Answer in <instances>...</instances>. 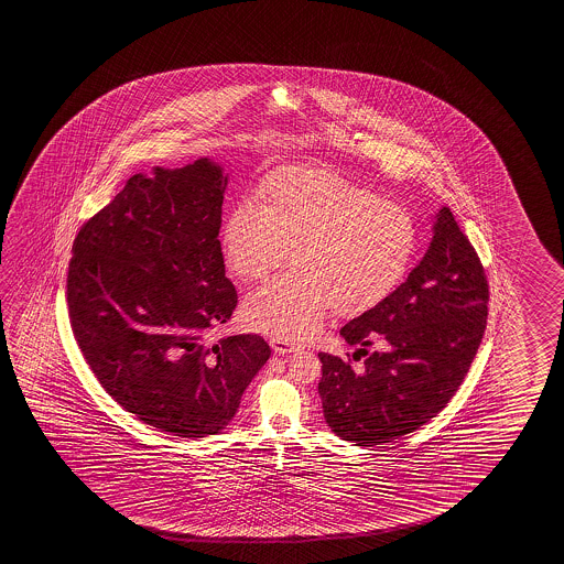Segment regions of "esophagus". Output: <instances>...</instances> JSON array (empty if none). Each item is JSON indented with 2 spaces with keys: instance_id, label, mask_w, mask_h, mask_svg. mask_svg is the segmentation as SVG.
I'll return each instance as SVG.
<instances>
[{
  "instance_id": "esophagus-1",
  "label": "esophagus",
  "mask_w": 564,
  "mask_h": 564,
  "mask_svg": "<svg viewBox=\"0 0 564 564\" xmlns=\"http://www.w3.org/2000/svg\"><path fill=\"white\" fill-rule=\"evenodd\" d=\"M271 349L276 355H289V352L297 351V345L289 343V340L271 339Z\"/></svg>"
}]
</instances>
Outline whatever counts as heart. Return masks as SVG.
Segmentation results:
<instances>
[{
    "label": "heart",
    "mask_w": 564,
    "mask_h": 564,
    "mask_svg": "<svg viewBox=\"0 0 564 564\" xmlns=\"http://www.w3.org/2000/svg\"><path fill=\"white\" fill-rule=\"evenodd\" d=\"M413 217L335 171L289 167L269 175L257 205L241 203L221 227L225 263L241 281L279 276L245 299L249 327L273 339L313 337L333 307L352 317L393 293L415 253Z\"/></svg>",
    "instance_id": "1"
}]
</instances>
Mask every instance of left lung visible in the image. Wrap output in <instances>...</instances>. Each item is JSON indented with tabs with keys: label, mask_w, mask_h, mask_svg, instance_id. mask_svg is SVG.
<instances>
[{
	"label": "left lung",
	"mask_w": 564,
	"mask_h": 564,
	"mask_svg": "<svg viewBox=\"0 0 564 564\" xmlns=\"http://www.w3.org/2000/svg\"><path fill=\"white\" fill-rule=\"evenodd\" d=\"M489 283L453 213H436L433 241L406 281L340 335L355 361L319 352L323 415L359 446L389 443L429 423L457 393L485 335ZM380 343L381 350L366 347Z\"/></svg>",
	"instance_id": "8db88e82"
}]
</instances>
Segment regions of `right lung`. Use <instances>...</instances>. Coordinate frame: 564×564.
Segmentation results:
<instances>
[{
    "label": "right lung",
    "instance_id": "add662e5",
    "mask_svg": "<svg viewBox=\"0 0 564 564\" xmlns=\"http://www.w3.org/2000/svg\"><path fill=\"white\" fill-rule=\"evenodd\" d=\"M227 175L203 158L133 175L74 241L67 308L99 384L180 438L229 425L271 349L259 335L209 343L237 291L219 241Z\"/></svg>",
    "mask_w": 564,
    "mask_h": 564
}]
</instances>
